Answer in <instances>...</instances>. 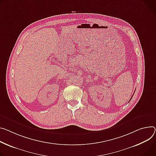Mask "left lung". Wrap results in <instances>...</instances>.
<instances>
[{
  "instance_id": "left-lung-1",
  "label": "left lung",
  "mask_w": 156,
  "mask_h": 156,
  "mask_svg": "<svg viewBox=\"0 0 156 156\" xmlns=\"http://www.w3.org/2000/svg\"><path fill=\"white\" fill-rule=\"evenodd\" d=\"M130 100H129V101H130Z\"/></svg>"
}]
</instances>
